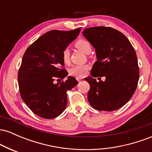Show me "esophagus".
I'll list each match as a JSON object with an SVG mask.
<instances>
[{
  "label": "esophagus",
  "mask_w": 152,
  "mask_h": 152,
  "mask_svg": "<svg viewBox=\"0 0 152 152\" xmlns=\"http://www.w3.org/2000/svg\"><path fill=\"white\" fill-rule=\"evenodd\" d=\"M76 80H77V81H78V82H80V81H82L81 78H76Z\"/></svg>",
  "instance_id": "34e87169"
}]
</instances>
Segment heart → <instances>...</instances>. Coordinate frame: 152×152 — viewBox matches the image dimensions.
Wrapping results in <instances>:
<instances>
[{
  "label": "heart",
  "mask_w": 152,
  "mask_h": 152,
  "mask_svg": "<svg viewBox=\"0 0 152 152\" xmlns=\"http://www.w3.org/2000/svg\"><path fill=\"white\" fill-rule=\"evenodd\" d=\"M75 46L85 53H88L91 50V46L90 43L84 39L78 40L75 43ZM62 59L63 61L65 64H69V63L70 50L68 48H66L65 49L63 50ZM88 69V65H75L71 68L69 73H70L71 76H76L77 78H81L86 75Z\"/></svg>",
  "instance_id": "b5f03b06"
}]
</instances>
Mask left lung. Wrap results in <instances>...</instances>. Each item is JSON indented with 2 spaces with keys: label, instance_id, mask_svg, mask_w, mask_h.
<instances>
[{
  "label": "left lung",
  "instance_id": "8db88e82",
  "mask_svg": "<svg viewBox=\"0 0 152 152\" xmlns=\"http://www.w3.org/2000/svg\"><path fill=\"white\" fill-rule=\"evenodd\" d=\"M82 34L96 55L91 74L106 78L99 82L91 76L85 78L90 84L88 102L99 111L119 109L130 100L137 87L139 69L135 50L128 38L112 28H89Z\"/></svg>",
  "mask_w": 152,
  "mask_h": 152
}]
</instances>
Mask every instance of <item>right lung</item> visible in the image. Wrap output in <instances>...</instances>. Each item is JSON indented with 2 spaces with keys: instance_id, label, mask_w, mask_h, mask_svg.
Segmentation results:
<instances>
[{
  "instance_id": "1",
  "label": "right lung",
  "mask_w": 152,
  "mask_h": 152,
  "mask_svg": "<svg viewBox=\"0 0 152 152\" xmlns=\"http://www.w3.org/2000/svg\"><path fill=\"white\" fill-rule=\"evenodd\" d=\"M81 28L73 31H50L38 38L26 50L18 71L20 96L35 114L53 118L62 114L67 105V91L78 82L72 76L54 83L55 78H64L63 50L79 34Z\"/></svg>"
}]
</instances>
